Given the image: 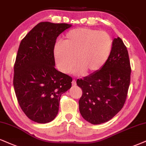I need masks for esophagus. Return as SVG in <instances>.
Wrapping results in <instances>:
<instances>
[{
  "label": "esophagus",
  "mask_w": 146,
  "mask_h": 146,
  "mask_svg": "<svg viewBox=\"0 0 146 146\" xmlns=\"http://www.w3.org/2000/svg\"><path fill=\"white\" fill-rule=\"evenodd\" d=\"M76 81L75 80V79H73V81H72V86H76Z\"/></svg>",
  "instance_id": "esophagus-1"
}]
</instances>
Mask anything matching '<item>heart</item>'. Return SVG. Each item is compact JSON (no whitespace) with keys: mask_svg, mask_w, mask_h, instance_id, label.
I'll return each instance as SVG.
<instances>
[{"mask_svg":"<svg viewBox=\"0 0 146 146\" xmlns=\"http://www.w3.org/2000/svg\"><path fill=\"white\" fill-rule=\"evenodd\" d=\"M112 49V39L104 31L88 27L71 29L58 42L54 48L57 67L63 73H69L75 62V73L90 75L102 68ZM76 60H74V59Z\"/></svg>","mask_w":146,"mask_h":146,"instance_id":"b5f03b06","label":"heart"}]
</instances>
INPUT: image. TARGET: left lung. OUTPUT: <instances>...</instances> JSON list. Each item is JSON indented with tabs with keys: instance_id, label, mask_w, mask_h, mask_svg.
Wrapping results in <instances>:
<instances>
[{
	"instance_id": "8db88e82",
	"label": "left lung",
	"mask_w": 146,
	"mask_h": 146,
	"mask_svg": "<svg viewBox=\"0 0 146 146\" xmlns=\"http://www.w3.org/2000/svg\"><path fill=\"white\" fill-rule=\"evenodd\" d=\"M131 69L127 47L120 38L112 41L110 56L100 69L77 79L82 90L79 100L82 117L93 125L110 121L122 109L130 84Z\"/></svg>"
}]
</instances>
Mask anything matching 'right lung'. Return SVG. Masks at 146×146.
<instances>
[{
  "instance_id": "add662e5",
  "label": "right lung",
  "mask_w": 146,
  "mask_h": 146,
  "mask_svg": "<svg viewBox=\"0 0 146 146\" xmlns=\"http://www.w3.org/2000/svg\"><path fill=\"white\" fill-rule=\"evenodd\" d=\"M71 24L41 22L20 43L14 65L13 86L25 115L47 123L56 117L60 96L71 88V77L55 69L56 40Z\"/></svg>"
}]
</instances>
